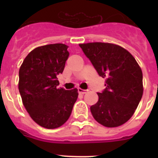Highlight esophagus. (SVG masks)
I'll use <instances>...</instances> for the list:
<instances>
[{"label":"esophagus","instance_id":"1","mask_svg":"<svg viewBox=\"0 0 158 158\" xmlns=\"http://www.w3.org/2000/svg\"><path fill=\"white\" fill-rule=\"evenodd\" d=\"M88 90H85V89H81V88H78V93L79 94H85L86 93H87Z\"/></svg>","mask_w":158,"mask_h":158}]
</instances>
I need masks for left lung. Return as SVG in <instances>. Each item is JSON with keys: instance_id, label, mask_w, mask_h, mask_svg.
<instances>
[{"instance_id": "1", "label": "left lung", "mask_w": 158, "mask_h": 158, "mask_svg": "<svg viewBox=\"0 0 158 158\" xmlns=\"http://www.w3.org/2000/svg\"><path fill=\"white\" fill-rule=\"evenodd\" d=\"M97 71L105 78L106 89L91 106L93 118L106 127H116L134 115L143 94L142 72L133 55L109 43L79 44Z\"/></svg>"}]
</instances>
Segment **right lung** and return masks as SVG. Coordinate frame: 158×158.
Instances as JSON below:
<instances>
[{
	"label": "right lung",
	"mask_w": 158,
	"mask_h": 158,
	"mask_svg": "<svg viewBox=\"0 0 158 158\" xmlns=\"http://www.w3.org/2000/svg\"><path fill=\"white\" fill-rule=\"evenodd\" d=\"M68 47L54 43L36 47L19 70V91L31 118L40 126L54 129L69 118L78 96L77 89L58 88L57 76L64 70Z\"/></svg>",
	"instance_id": "1"
}]
</instances>
